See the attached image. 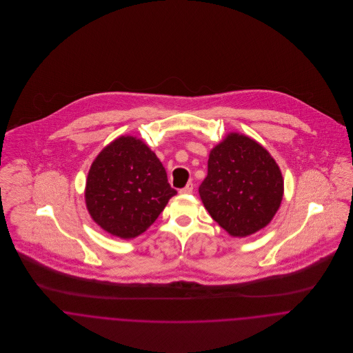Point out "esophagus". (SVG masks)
<instances>
[{"label": "esophagus", "mask_w": 353, "mask_h": 353, "mask_svg": "<svg viewBox=\"0 0 353 353\" xmlns=\"http://www.w3.org/2000/svg\"><path fill=\"white\" fill-rule=\"evenodd\" d=\"M193 188H194V186H193V183H192V182H189L183 189H181V190H179V193H181V194H192V193H193Z\"/></svg>", "instance_id": "obj_1"}]
</instances>
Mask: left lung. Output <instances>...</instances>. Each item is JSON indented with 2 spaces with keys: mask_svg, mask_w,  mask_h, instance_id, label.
<instances>
[{
  "mask_svg": "<svg viewBox=\"0 0 353 353\" xmlns=\"http://www.w3.org/2000/svg\"><path fill=\"white\" fill-rule=\"evenodd\" d=\"M205 209L231 236L245 238L266 227L284 194L281 171L261 144L230 133L208 160L199 189Z\"/></svg>",
  "mask_w": 353,
  "mask_h": 353,
  "instance_id": "left-lung-1",
  "label": "left lung"
}]
</instances>
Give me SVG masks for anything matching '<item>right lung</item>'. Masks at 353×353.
I'll return each mask as SVG.
<instances>
[{"instance_id": "right-lung-1", "label": "right lung", "mask_w": 353, "mask_h": 353, "mask_svg": "<svg viewBox=\"0 0 353 353\" xmlns=\"http://www.w3.org/2000/svg\"><path fill=\"white\" fill-rule=\"evenodd\" d=\"M175 194L154 152L141 139L121 136L94 160L85 205L105 232L132 239L151 227Z\"/></svg>"}]
</instances>
